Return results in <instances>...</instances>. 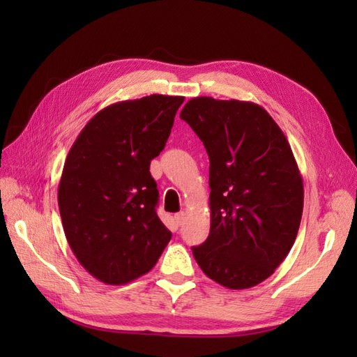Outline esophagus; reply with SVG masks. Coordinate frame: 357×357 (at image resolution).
Returning <instances> with one entry per match:
<instances>
[{
  "instance_id": "1",
  "label": "esophagus",
  "mask_w": 357,
  "mask_h": 357,
  "mask_svg": "<svg viewBox=\"0 0 357 357\" xmlns=\"http://www.w3.org/2000/svg\"><path fill=\"white\" fill-rule=\"evenodd\" d=\"M174 221H176L178 225H183L184 221H185V213H184V211H179V213L174 215Z\"/></svg>"
}]
</instances>
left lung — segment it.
I'll use <instances>...</instances> for the list:
<instances>
[{"label": "left lung", "instance_id": "left-lung-1", "mask_svg": "<svg viewBox=\"0 0 357 357\" xmlns=\"http://www.w3.org/2000/svg\"><path fill=\"white\" fill-rule=\"evenodd\" d=\"M181 119L210 159V233L193 256L215 282L255 287L279 267L301 225L304 184L284 132L248 101L192 98Z\"/></svg>", "mask_w": 357, "mask_h": 357}]
</instances>
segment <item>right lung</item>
Here are the masks:
<instances>
[{
    "mask_svg": "<svg viewBox=\"0 0 357 357\" xmlns=\"http://www.w3.org/2000/svg\"><path fill=\"white\" fill-rule=\"evenodd\" d=\"M184 96L150 95L100 110L66 158L58 206L79 264L109 285L146 275L172 239L156 215L150 161L169 139Z\"/></svg>",
    "mask_w": 357,
    "mask_h": 357,
    "instance_id": "right-lung-1",
    "label": "right lung"
}]
</instances>
